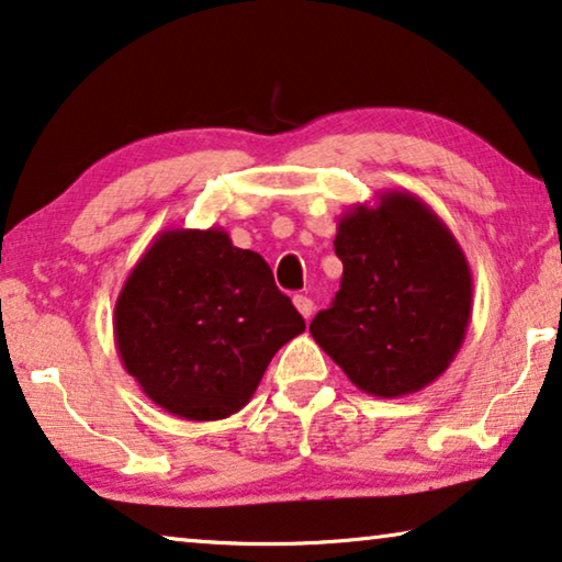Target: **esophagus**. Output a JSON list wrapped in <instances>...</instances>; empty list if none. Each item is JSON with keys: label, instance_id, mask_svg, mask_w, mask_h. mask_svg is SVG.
Instances as JSON below:
<instances>
[{"label": "esophagus", "instance_id": "obj_1", "mask_svg": "<svg viewBox=\"0 0 562 562\" xmlns=\"http://www.w3.org/2000/svg\"><path fill=\"white\" fill-rule=\"evenodd\" d=\"M292 303H295V307H297V313L303 315V318L307 321L313 315V300L307 297V295H295L292 297Z\"/></svg>", "mask_w": 562, "mask_h": 562}]
</instances>
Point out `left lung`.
I'll use <instances>...</instances> for the list:
<instances>
[{
	"instance_id": "8db88e82",
	"label": "left lung",
	"mask_w": 562,
	"mask_h": 562,
	"mask_svg": "<svg viewBox=\"0 0 562 562\" xmlns=\"http://www.w3.org/2000/svg\"><path fill=\"white\" fill-rule=\"evenodd\" d=\"M341 290L311 323L315 344L361 392H420L450 367L471 321L473 278L450 228L407 191L338 218Z\"/></svg>"
}]
</instances>
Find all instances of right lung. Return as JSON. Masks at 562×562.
<instances>
[{"mask_svg":"<svg viewBox=\"0 0 562 562\" xmlns=\"http://www.w3.org/2000/svg\"><path fill=\"white\" fill-rule=\"evenodd\" d=\"M303 315L257 251L224 228H165L114 305L124 369L165 413L191 423L239 413Z\"/></svg>","mask_w":562,"mask_h":562,"instance_id":"add662e5","label":"right lung"}]
</instances>
